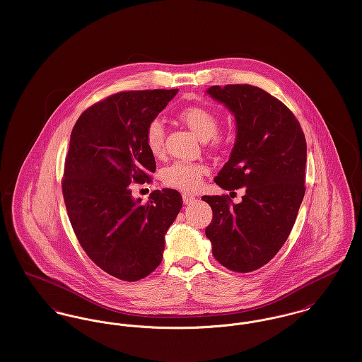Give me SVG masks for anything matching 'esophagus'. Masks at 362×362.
<instances>
[{"instance_id": "obj_1", "label": "esophagus", "mask_w": 362, "mask_h": 362, "mask_svg": "<svg viewBox=\"0 0 362 362\" xmlns=\"http://www.w3.org/2000/svg\"><path fill=\"white\" fill-rule=\"evenodd\" d=\"M182 197H183V202H185L186 205H191V204L197 199V198H195V195H192V194H186V192H185Z\"/></svg>"}]
</instances>
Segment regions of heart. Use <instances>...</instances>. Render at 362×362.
Here are the masks:
<instances>
[{"instance_id": "b5f03b06", "label": "heart", "mask_w": 362, "mask_h": 362, "mask_svg": "<svg viewBox=\"0 0 362 362\" xmlns=\"http://www.w3.org/2000/svg\"><path fill=\"white\" fill-rule=\"evenodd\" d=\"M177 118L183 122L189 130L202 141H207L214 146H223L225 137L218 134L220 119L218 117L199 105H189L179 111ZM145 144L152 155L158 157L164 152V124L160 119H152L145 129ZM207 173V167L202 163H173L161 171V182L171 189L182 191L197 189Z\"/></svg>"}]
</instances>
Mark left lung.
Segmentation results:
<instances>
[{
    "label": "left lung",
    "instance_id": "8db88e82",
    "mask_svg": "<svg viewBox=\"0 0 362 362\" xmlns=\"http://www.w3.org/2000/svg\"><path fill=\"white\" fill-rule=\"evenodd\" d=\"M207 93L236 119V141L214 182L244 187L240 204L228 195H204L213 210L205 230L213 257L236 273L258 270L289 238L305 194L307 142L292 111L248 84L213 86Z\"/></svg>",
    "mask_w": 362,
    "mask_h": 362
}]
</instances>
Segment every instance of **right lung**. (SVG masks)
Segmentation results:
<instances>
[{
	"label": "right lung",
	"mask_w": 362,
	"mask_h": 362,
	"mask_svg": "<svg viewBox=\"0 0 362 362\" xmlns=\"http://www.w3.org/2000/svg\"><path fill=\"white\" fill-rule=\"evenodd\" d=\"M179 89L129 90L90 105L71 134L62 192L70 224L86 255L110 276L133 282L163 260L165 233L179 214V191L155 189L146 204L132 183L151 182L155 156L146 124Z\"/></svg>",
	"instance_id": "1"
}]
</instances>
